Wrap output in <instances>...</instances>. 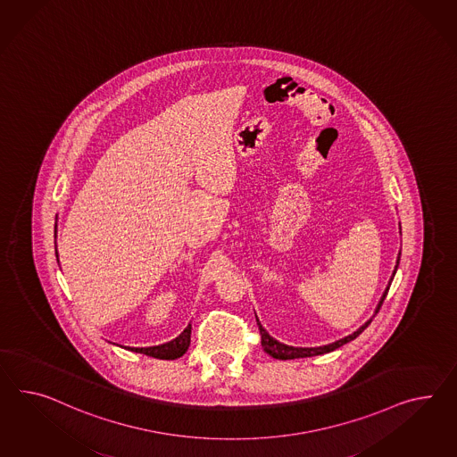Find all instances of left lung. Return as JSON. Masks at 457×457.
I'll return each mask as SVG.
<instances>
[{
    "mask_svg": "<svg viewBox=\"0 0 457 457\" xmlns=\"http://www.w3.org/2000/svg\"><path fill=\"white\" fill-rule=\"evenodd\" d=\"M399 230H401V225H399ZM399 258H401V252L398 253V260H396V267L393 270V277H391V280L387 283L386 290L383 292V296H381V300H379V303L376 306L375 315L371 316L364 325L358 328L356 331H353L352 335H348V337H345V338L338 339V341H333V343H329V345H323V346H315V348H300V346H290V345H285V343H280L278 339L273 338V337H270L269 331L265 329V328L262 327V323L258 321L257 318V325L258 329H260V335H262V346H263V352L269 353L271 358H275V360H296V358H310V356H318V354H325V353L333 352V350H337L339 346H343V345H346V343H350L354 338H358L361 333H363L366 328L370 327V323L373 321V318H375L376 313L379 312V308H381V304L385 302V298H386L387 290H389V287H391V281L395 278V275H396V270L399 267Z\"/></svg>",
    "mask_w": 457,
    "mask_h": 457,
    "instance_id": "8db88e82",
    "label": "left lung"
}]
</instances>
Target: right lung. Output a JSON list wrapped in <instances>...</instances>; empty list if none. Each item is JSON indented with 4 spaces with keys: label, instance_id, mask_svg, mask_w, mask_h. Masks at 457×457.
<instances>
[{
    "label": "right lung",
    "instance_id": "1",
    "mask_svg": "<svg viewBox=\"0 0 457 457\" xmlns=\"http://www.w3.org/2000/svg\"><path fill=\"white\" fill-rule=\"evenodd\" d=\"M56 257H58V250H56ZM190 331H192V325H187V328L177 338L169 341V343L157 345V346H147V348H130V346H128V350L142 353V354H147V356H154V358H159V360H177L188 350Z\"/></svg>",
    "mask_w": 457,
    "mask_h": 457
}]
</instances>
